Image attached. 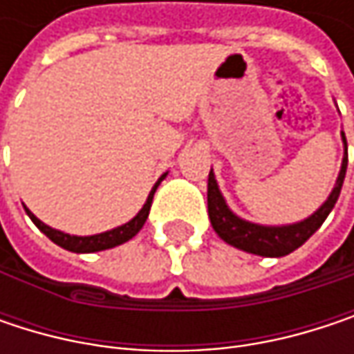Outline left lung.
<instances>
[{
	"mask_svg": "<svg viewBox=\"0 0 354 354\" xmlns=\"http://www.w3.org/2000/svg\"><path fill=\"white\" fill-rule=\"evenodd\" d=\"M342 143H344V158H342V166H340V172H338L336 184H334L330 196L314 215H310L304 221L291 223V225H258V223H252V221L238 217L227 207V203L217 186L215 174L211 170L209 184H207V207H209L211 225L217 232V236L223 242H227L230 246L240 248L250 254L268 256V258L287 256L301 244H306L318 232L319 225L326 221V217L330 215V211L334 209V205L340 196V188L344 182V174H346V164H348L344 133H342Z\"/></svg>",
	"mask_w": 354,
	"mask_h": 354,
	"instance_id": "left-lung-1",
	"label": "left lung"
}]
</instances>
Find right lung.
Segmentation results:
<instances>
[{"instance_id": "right-lung-1", "label": "right lung", "mask_w": 354, "mask_h": 354, "mask_svg": "<svg viewBox=\"0 0 354 354\" xmlns=\"http://www.w3.org/2000/svg\"><path fill=\"white\" fill-rule=\"evenodd\" d=\"M164 178H166V174H162V178L156 182V186L151 188V192H149V196H147L143 209H141L131 221H127L124 225H118V227H114V230H110V232H104V234H96V236H69V234H63V232L53 230V227H48L46 223H42L28 207H24V209H26L28 217L35 221L36 227H38L50 242H55L57 246L65 248V250H69V252H77V254L100 252V250L120 246V244L129 242L131 238H135V236L139 234V230H141V227L145 225V221H147V215H149V209H151V201H153L156 188L160 186V182H162Z\"/></svg>"}]
</instances>
